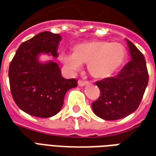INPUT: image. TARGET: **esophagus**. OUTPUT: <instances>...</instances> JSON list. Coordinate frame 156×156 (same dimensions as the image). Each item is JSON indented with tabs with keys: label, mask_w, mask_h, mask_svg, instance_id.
Listing matches in <instances>:
<instances>
[{
	"label": "esophagus",
	"mask_w": 156,
	"mask_h": 156,
	"mask_svg": "<svg viewBox=\"0 0 156 156\" xmlns=\"http://www.w3.org/2000/svg\"><path fill=\"white\" fill-rule=\"evenodd\" d=\"M78 83L79 86H81V87H83V86H85V85H87L88 83V81H83V80H81V79H79L78 82Z\"/></svg>",
	"instance_id": "esophagus-1"
}]
</instances>
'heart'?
<instances>
[{"label":"heart","mask_w":156,"mask_h":156,"mask_svg":"<svg viewBox=\"0 0 156 156\" xmlns=\"http://www.w3.org/2000/svg\"><path fill=\"white\" fill-rule=\"evenodd\" d=\"M127 51L118 42L95 40L75 45L73 55L62 54L61 60L73 71L81 64L88 63V71L93 78L105 79L114 76L124 64Z\"/></svg>","instance_id":"b5f03b06"}]
</instances>
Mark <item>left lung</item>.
<instances>
[{
    "label": "left lung",
    "mask_w": 156,
    "mask_h": 156,
    "mask_svg": "<svg viewBox=\"0 0 156 156\" xmlns=\"http://www.w3.org/2000/svg\"><path fill=\"white\" fill-rule=\"evenodd\" d=\"M131 60L115 77L102 79L95 83L100 95L93 102L95 115L105 120H116L134 112L140 104L149 81L144 55L127 40Z\"/></svg>",
    "instance_id": "8db88e82"
}]
</instances>
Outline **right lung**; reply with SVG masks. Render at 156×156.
<instances>
[{
  "instance_id": "right-lung-1",
  "label": "right lung",
  "mask_w": 156,
  "mask_h": 156,
  "mask_svg": "<svg viewBox=\"0 0 156 156\" xmlns=\"http://www.w3.org/2000/svg\"><path fill=\"white\" fill-rule=\"evenodd\" d=\"M62 40L59 34L42 32L22 42L9 66V83L14 101L32 116L49 118L57 115L63 105L66 92L78 86L77 79L62 78L54 62L41 64V52L58 56Z\"/></svg>"
}]
</instances>
